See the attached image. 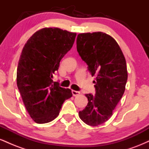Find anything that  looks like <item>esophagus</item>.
<instances>
[{
	"instance_id": "obj_1",
	"label": "esophagus",
	"mask_w": 149,
	"mask_h": 149,
	"mask_svg": "<svg viewBox=\"0 0 149 149\" xmlns=\"http://www.w3.org/2000/svg\"><path fill=\"white\" fill-rule=\"evenodd\" d=\"M72 95L73 97H76L80 95V92L78 91H76V90H72Z\"/></svg>"
}]
</instances>
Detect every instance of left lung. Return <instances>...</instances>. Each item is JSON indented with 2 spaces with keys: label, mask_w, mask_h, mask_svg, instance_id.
I'll return each instance as SVG.
<instances>
[{
  "label": "left lung",
  "mask_w": 149,
  "mask_h": 149,
  "mask_svg": "<svg viewBox=\"0 0 149 149\" xmlns=\"http://www.w3.org/2000/svg\"><path fill=\"white\" fill-rule=\"evenodd\" d=\"M77 51L95 76V95L86 94L88 105L79 111L85 124L98 126L113 115L123 95L127 80L125 58L113 38L103 32L79 33Z\"/></svg>",
  "instance_id": "1"
}]
</instances>
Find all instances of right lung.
<instances>
[{
    "label": "right lung",
    "mask_w": 149,
    "mask_h": 149,
    "mask_svg": "<svg viewBox=\"0 0 149 149\" xmlns=\"http://www.w3.org/2000/svg\"><path fill=\"white\" fill-rule=\"evenodd\" d=\"M76 33L61 29L37 31L23 47L17 71V84L25 108L34 122L47 123L59 116L70 89L53 82L59 62L71 49Z\"/></svg>",
    "instance_id": "right-lung-1"
}]
</instances>
